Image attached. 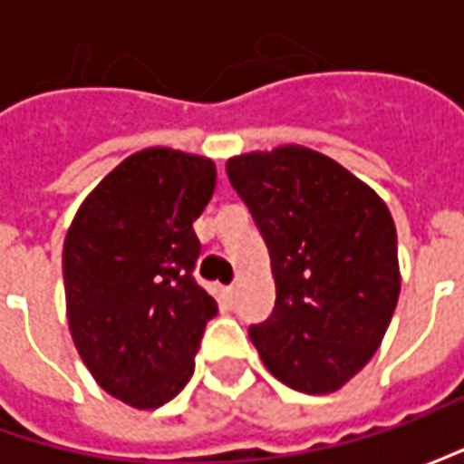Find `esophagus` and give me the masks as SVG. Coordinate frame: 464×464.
<instances>
[{
  "instance_id": "obj_1",
  "label": "esophagus",
  "mask_w": 464,
  "mask_h": 464,
  "mask_svg": "<svg viewBox=\"0 0 464 464\" xmlns=\"http://www.w3.org/2000/svg\"><path fill=\"white\" fill-rule=\"evenodd\" d=\"M224 295H227V299H235V296H237V286H235V284H232V286H227V289H224Z\"/></svg>"
}]
</instances>
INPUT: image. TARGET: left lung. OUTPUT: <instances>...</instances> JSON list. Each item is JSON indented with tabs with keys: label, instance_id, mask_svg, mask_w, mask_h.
<instances>
[{
	"label": "left lung",
	"instance_id": "8db88e82",
	"mask_svg": "<svg viewBox=\"0 0 464 464\" xmlns=\"http://www.w3.org/2000/svg\"><path fill=\"white\" fill-rule=\"evenodd\" d=\"M227 175L268 245L274 314L250 328L266 369L325 395L382 343L401 296L398 232L374 188L302 144L227 160Z\"/></svg>",
	"mask_w": 464,
	"mask_h": 464
}]
</instances>
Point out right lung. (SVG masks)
I'll return each instance as SVG.
<instances>
[{
  "mask_svg": "<svg viewBox=\"0 0 464 464\" xmlns=\"http://www.w3.org/2000/svg\"><path fill=\"white\" fill-rule=\"evenodd\" d=\"M217 188L201 154L150 147L87 193L63 237L72 341L95 382L136 411L172 401L190 380L217 302L196 284L193 222Z\"/></svg>",
  "mask_w": 464,
  "mask_h": 464,
  "instance_id": "add662e5",
  "label": "right lung"
}]
</instances>
